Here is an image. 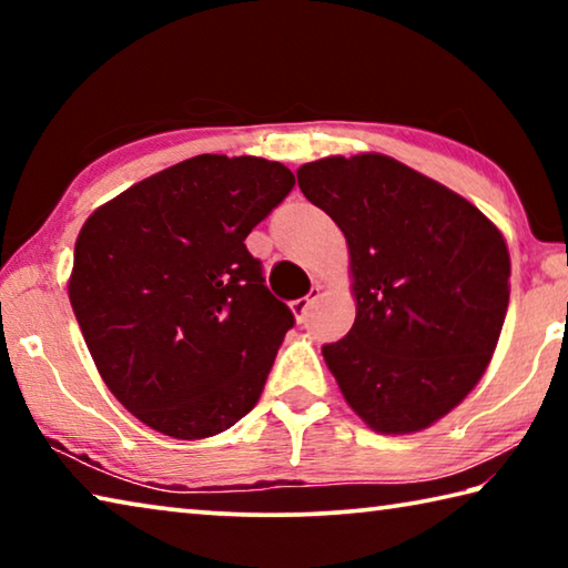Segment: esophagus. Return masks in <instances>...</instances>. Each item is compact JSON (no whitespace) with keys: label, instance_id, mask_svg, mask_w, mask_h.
I'll return each mask as SVG.
<instances>
[{"label":"esophagus","instance_id":"1","mask_svg":"<svg viewBox=\"0 0 568 568\" xmlns=\"http://www.w3.org/2000/svg\"><path fill=\"white\" fill-rule=\"evenodd\" d=\"M321 291H323L321 285H313V287H311V293L303 295V297H297V301H293V303H291V311H293V315L297 318V323H303V321H305L307 307H311L315 301H318V297H321Z\"/></svg>","mask_w":568,"mask_h":568}]
</instances>
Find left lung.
Returning <instances> with one entry per match:
<instances>
[{
    "mask_svg": "<svg viewBox=\"0 0 568 568\" xmlns=\"http://www.w3.org/2000/svg\"><path fill=\"white\" fill-rule=\"evenodd\" d=\"M297 185L348 243L355 323L323 345L343 398L378 434L434 426L476 388L501 335L511 293L501 230L378 152L307 162Z\"/></svg>",
    "mask_w": 568,
    "mask_h": 568,
    "instance_id": "obj_1",
    "label": "left lung"
}]
</instances>
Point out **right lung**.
Returning <instances> with one entry per match:
<instances>
[{
  "instance_id": "add662e5",
  "label": "right lung",
  "mask_w": 568,
  "mask_h": 568,
  "mask_svg": "<svg viewBox=\"0 0 568 568\" xmlns=\"http://www.w3.org/2000/svg\"><path fill=\"white\" fill-rule=\"evenodd\" d=\"M281 162L197 155L100 205L70 303L112 396L158 434L210 438L255 408L293 313L245 237L293 190Z\"/></svg>"
}]
</instances>
